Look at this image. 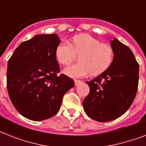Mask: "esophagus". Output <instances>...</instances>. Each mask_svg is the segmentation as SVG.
<instances>
[{
  "label": "esophagus",
  "instance_id": "1",
  "mask_svg": "<svg viewBox=\"0 0 146 146\" xmlns=\"http://www.w3.org/2000/svg\"><path fill=\"white\" fill-rule=\"evenodd\" d=\"M74 84H75V86H78V85H79V84H81V80H74Z\"/></svg>",
  "mask_w": 146,
  "mask_h": 146
}]
</instances>
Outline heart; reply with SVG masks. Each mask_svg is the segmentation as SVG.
<instances>
[{"mask_svg":"<svg viewBox=\"0 0 146 146\" xmlns=\"http://www.w3.org/2000/svg\"><path fill=\"white\" fill-rule=\"evenodd\" d=\"M79 55V63L66 67L64 73L68 77L78 78L90 73L92 76L102 74L109 68L113 60V50L89 34L77 35L70 43L62 42L56 46L55 56L58 62L67 66Z\"/></svg>","mask_w":146,"mask_h":146,"instance_id":"obj_1","label":"heart"}]
</instances>
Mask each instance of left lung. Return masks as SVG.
<instances>
[{
    "label": "left lung",
    "mask_w": 146,
    "mask_h": 146,
    "mask_svg": "<svg viewBox=\"0 0 146 146\" xmlns=\"http://www.w3.org/2000/svg\"><path fill=\"white\" fill-rule=\"evenodd\" d=\"M113 60L108 70L86 81L90 93L84 100L85 113L91 119L106 122L120 117L135 98L139 64L127 46L114 38L110 42Z\"/></svg>",
    "instance_id": "left-lung-1"
}]
</instances>
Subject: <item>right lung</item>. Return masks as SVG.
I'll return each mask as SVG.
<instances>
[{
  "mask_svg": "<svg viewBox=\"0 0 146 146\" xmlns=\"http://www.w3.org/2000/svg\"><path fill=\"white\" fill-rule=\"evenodd\" d=\"M59 36L39 34L23 42L8 61L7 85L9 98L19 113L42 121L59 111L62 98L74 81L60 72L55 50Z\"/></svg>",
  "mask_w": 146,
  "mask_h": 146,
  "instance_id": "right-lung-1",
  "label": "right lung"
}]
</instances>
